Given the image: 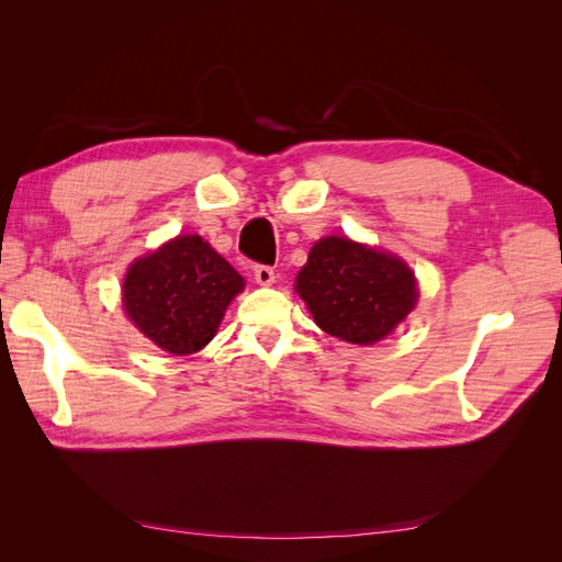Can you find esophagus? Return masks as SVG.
<instances>
[{"label": "esophagus", "mask_w": 562, "mask_h": 562, "mask_svg": "<svg viewBox=\"0 0 562 562\" xmlns=\"http://www.w3.org/2000/svg\"><path fill=\"white\" fill-rule=\"evenodd\" d=\"M252 277H255V281H258L260 285H271L274 283V269L271 267H267V265H255L252 267Z\"/></svg>", "instance_id": "34e87169"}]
</instances>
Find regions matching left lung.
Wrapping results in <instances>:
<instances>
[{"mask_svg": "<svg viewBox=\"0 0 562 562\" xmlns=\"http://www.w3.org/2000/svg\"><path fill=\"white\" fill-rule=\"evenodd\" d=\"M295 291L316 326L349 345H375L415 310V271L394 252L323 236L300 269Z\"/></svg>", "mask_w": 562, "mask_h": 562, "instance_id": "1", "label": "left lung"}]
</instances>
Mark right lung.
Segmentation results:
<instances>
[{
    "mask_svg": "<svg viewBox=\"0 0 562 562\" xmlns=\"http://www.w3.org/2000/svg\"><path fill=\"white\" fill-rule=\"evenodd\" d=\"M244 277L199 234H182L135 260L124 279V312L159 349L187 356L206 347Z\"/></svg>",
    "mask_w": 562,
    "mask_h": 562,
    "instance_id": "obj_1",
    "label": "right lung"
}]
</instances>
